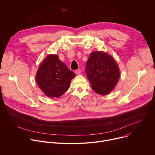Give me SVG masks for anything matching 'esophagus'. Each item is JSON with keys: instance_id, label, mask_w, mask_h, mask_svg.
<instances>
[{"instance_id": "esophagus-1", "label": "esophagus", "mask_w": 155, "mask_h": 155, "mask_svg": "<svg viewBox=\"0 0 155 155\" xmlns=\"http://www.w3.org/2000/svg\"><path fill=\"white\" fill-rule=\"evenodd\" d=\"M75 73H76V74H80L81 73V69H78V70H76L75 71Z\"/></svg>"}]
</instances>
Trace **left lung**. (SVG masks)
<instances>
[{
	"instance_id": "8db88e82",
	"label": "left lung",
	"mask_w": 155,
	"mask_h": 155,
	"mask_svg": "<svg viewBox=\"0 0 155 155\" xmlns=\"http://www.w3.org/2000/svg\"><path fill=\"white\" fill-rule=\"evenodd\" d=\"M85 73L92 89L101 95H107L114 88L120 76L117 63L104 51H94L90 55Z\"/></svg>"
}]
</instances>
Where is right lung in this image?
Listing matches in <instances>:
<instances>
[{"instance_id":"1","label":"right lung","mask_w":155,"mask_h":155,"mask_svg":"<svg viewBox=\"0 0 155 155\" xmlns=\"http://www.w3.org/2000/svg\"><path fill=\"white\" fill-rule=\"evenodd\" d=\"M75 73L57 55H50L40 65L36 79L39 88L50 98H58L70 86Z\"/></svg>"}]
</instances>
